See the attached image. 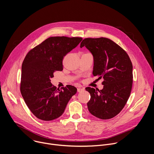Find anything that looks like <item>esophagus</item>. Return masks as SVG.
I'll return each mask as SVG.
<instances>
[{"mask_svg": "<svg viewBox=\"0 0 154 154\" xmlns=\"http://www.w3.org/2000/svg\"><path fill=\"white\" fill-rule=\"evenodd\" d=\"M84 90H85V88H83V87H79V88H77V91L79 93L83 91Z\"/></svg>", "mask_w": 154, "mask_h": 154, "instance_id": "1", "label": "esophagus"}]
</instances>
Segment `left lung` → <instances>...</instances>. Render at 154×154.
<instances>
[{
    "label": "left lung",
    "instance_id": "1",
    "mask_svg": "<svg viewBox=\"0 0 154 154\" xmlns=\"http://www.w3.org/2000/svg\"><path fill=\"white\" fill-rule=\"evenodd\" d=\"M83 46L93 56V75L103 79L102 90L85 88L91 95L88 108L99 119H111L121 112L130 95L132 63L126 52L108 38H85L80 43V48Z\"/></svg>",
    "mask_w": 154,
    "mask_h": 154
}]
</instances>
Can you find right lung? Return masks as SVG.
I'll return each mask as SVG.
<instances>
[{
	"mask_svg": "<svg viewBox=\"0 0 154 154\" xmlns=\"http://www.w3.org/2000/svg\"><path fill=\"white\" fill-rule=\"evenodd\" d=\"M82 40L79 37H50L26 55L22 64L20 90L28 108L38 119L48 121L59 118L77 93L72 85L57 88L51 78L55 71L63 70L64 57Z\"/></svg>",
	"mask_w": 154,
	"mask_h": 154,
	"instance_id": "right-lung-1",
	"label": "right lung"
}]
</instances>
